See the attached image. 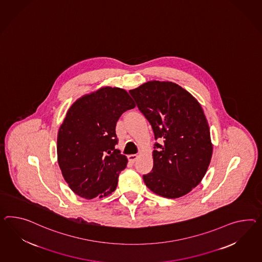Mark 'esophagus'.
Returning a JSON list of instances; mask_svg holds the SVG:
<instances>
[{"mask_svg": "<svg viewBox=\"0 0 262 262\" xmlns=\"http://www.w3.org/2000/svg\"><path fill=\"white\" fill-rule=\"evenodd\" d=\"M138 158H139L138 155H129V156H128V161L133 163V162H135V161L138 160Z\"/></svg>", "mask_w": 262, "mask_h": 262, "instance_id": "34e87169", "label": "esophagus"}]
</instances>
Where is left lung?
Returning a JSON list of instances; mask_svg holds the SVG:
<instances>
[{
	"instance_id": "obj_1",
	"label": "left lung",
	"mask_w": 262,
	"mask_h": 262,
	"mask_svg": "<svg viewBox=\"0 0 262 262\" xmlns=\"http://www.w3.org/2000/svg\"><path fill=\"white\" fill-rule=\"evenodd\" d=\"M154 131L153 169L143 174L153 193L177 199L191 192L209 167L213 154L208 121L201 103L172 81H150L131 89Z\"/></svg>"
}]
</instances>
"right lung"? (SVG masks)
I'll return each instance as SVG.
<instances>
[{
  "label": "right lung",
  "instance_id": "right-lung-1",
  "mask_svg": "<svg viewBox=\"0 0 262 262\" xmlns=\"http://www.w3.org/2000/svg\"><path fill=\"white\" fill-rule=\"evenodd\" d=\"M136 106L127 91L103 86L83 95L68 109L57 137L58 163L64 181L83 199L114 192L127 158L115 146L116 125Z\"/></svg>",
  "mask_w": 262,
  "mask_h": 262
}]
</instances>
